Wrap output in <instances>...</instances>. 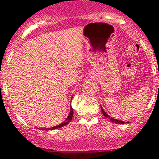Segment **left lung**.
Listing matches in <instances>:
<instances>
[{
    "label": "left lung",
    "mask_w": 159,
    "mask_h": 159,
    "mask_svg": "<svg viewBox=\"0 0 159 159\" xmlns=\"http://www.w3.org/2000/svg\"><path fill=\"white\" fill-rule=\"evenodd\" d=\"M101 109H102V114L104 115V116H106V117H109V118L110 119V120H111L112 122H115V123H116V124H124V123H125V122L121 121V120H116V119H113V117H110V116H109V115L107 114V113H106V112H105L104 110H103V109L102 108H101Z\"/></svg>",
    "instance_id": "obj_1"
}]
</instances>
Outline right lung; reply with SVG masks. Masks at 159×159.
<instances>
[{
    "mask_svg": "<svg viewBox=\"0 0 159 159\" xmlns=\"http://www.w3.org/2000/svg\"><path fill=\"white\" fill-rule=\"evenodd\" d=\"M72 116H73V110H72V108L71 107L69 115H68V117L66 118V120H65L63 123L60 124V125H57V126H54V127H53V128H49V129H47V130H53V129H59V128H61V127H63V126H65V125H67L68 123H69L70 120H72ZM44 129H43V130H44Z\"/></svg>",
    "mask_w": 159,
    "mask_h": 159,
    "instance_id": "right-lung-1",
    "label": "right lung"
}]
</instances>
